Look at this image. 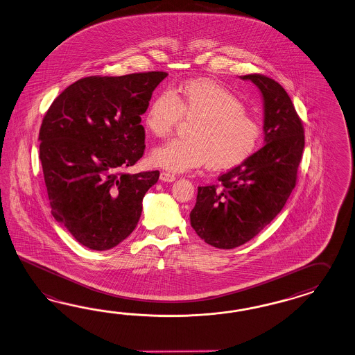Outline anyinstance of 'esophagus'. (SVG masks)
<instances>
[{"label": "esophagus", "instance_id": "esophagus-1", "mask_svg": "<svg viewBox=\"0 0 355 355\" xmlns=\"http://www.w3.org/2000/svg\"><path fill=\"white\" fill-rule=\"evenodd\" d=\"M159 178H161V180H162V182H173V180L176 179L173 173H166V171H162V173H161V176H159Z\"/></svg>", "mask_w": 355, "mask_h": 355}]
</instances>
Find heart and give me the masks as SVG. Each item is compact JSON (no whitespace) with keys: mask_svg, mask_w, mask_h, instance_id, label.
<instances>
[{"mask_svg":"<svg viewBox=\"0 0 355 355\" xmlns=\"http://www.w3.org/2000/svg\"><path fill=\"white\" fill-rule=\"evenodd\" d=\"M182 119L193 122L189 139L170 140L150 153L152 164L173 173L205 164L212 170L233 168L254 155L263 137L261 125L245 113L243 101L206 78L158 94L146 110L144 125L155 137H167Z\"/></svg>","mask_w":355,"mask_h":355,"instance_id":"b5f03b06","label":"heart"}]
</instances>
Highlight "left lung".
Returning <instances> with one entry per match:
<instances>
[{"label":"left lung","instance_id":"8db88e82","mask_svg":"<svg viewBox=\"0 0 355 355\" xmlns=\"http://www.w3.org/2000/svg\"><path fill=\"white\" fill-rule=\"evenodd\" d=\"M263 98L265 146L243 164L198 187L191 212L196 233L209 245L230 250L245 245L282 211L297 182L305 146L304 126L288 94L260 73L242 76Z\"/></svg>","mask_w":355,"mask_h":355}]
</instances>
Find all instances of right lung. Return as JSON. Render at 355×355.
I'll return each mask as SVG.
<instances>
[{"instance_id":"1","label":"right lung","mask_w":355,"mask_h":355,"mask_svg":"<svg viewBox=\"0 0 355 355\" xmlns=\"http://www.w3.org/2000/svg\"><path fill=\"white\" fill-rule=\"evenodd\" d=\"M166 72L90 76L68 86L40 128L51 214L81 245L104 251L137 227L159 171L125 170L144 155L146 113Z\"/></svg>"}]
</instances>
